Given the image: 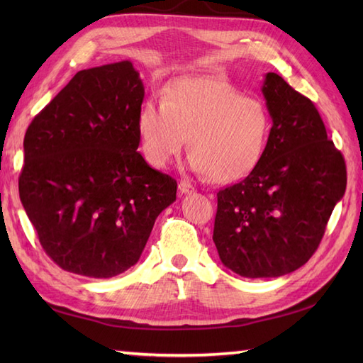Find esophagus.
Listing matches in <instances>:
<instances>
[{"label":"esophagus","mask_w":363,"mask_h":363,"mask_svg":"<svg viewBox=\"0 0 363 363\" xmlns=\"http://www.w3.org/2000/svg\"><path fill=\"white\" fill-rule=\"evenodd\" d=\"M177 189H179V191L181 194H191V191H194L195 189H194V186H191V184L189 182V181H181L179 182V186H177Z\"/></svg>","instance_id":"34e87169"}]
</instances>
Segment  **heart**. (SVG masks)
<instances>
[{
	"mask_svg": "<svg viewBox=\"0 0 363 363\" xmlns=\"http://www.w3.org/2000/svg\"><path fill=\"white\" fill-rule=\"evenodd\" d=\"M272 117L259 98L243 96L229 82L186 78L167 89L164 99H148L137 115L143 157L164 168L187 143V164L215 182L251 173L264 154Z\"/></svg>",
	"mask_w": 363,
	"mask_h": 363,
	"instance_id": "1",
	"label": "heart"
}]
</instances>
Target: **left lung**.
I'll return each mask as SVG.
<instances>
[{
  "label": "left lung",
  "mask_w": 363,
  "mask_h": 363,
  "mask_svg": "<svg viewBox=\"0 0 363 363\" xmlns=\"http://www.w3.org/2000/svg\"><path fill=\"white\" fill-rule=\"evenodd\" d=\"M262 94L273 120L259 164L220 190L213 242L223 265L243 277H279L317 251L346 190L342 152L309 98L267 73Z\"/></svg>",
  "instance_id": "obj_1"
}]
</instances>
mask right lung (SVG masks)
I'll list each match as a JSON object with an SVG mask.
<instances>
[{
    "label": "right lung",
    "mask_w": 363,
    "mask_h": 363,
    "mask_svg": "<svg viewBox=\"0 0 363 363\" xmlns=\"http://www.w3.org/2000/svg\"><path fill=\"white\" fill-rule=\"evenodd\" d=\"M143 98L129 60L81 70L26 130L20 199L65 272L96 279L126 272L176 201L177 182L137 151Z\"/></svg>",
    "instance_id": "1"
}]
</instances>
